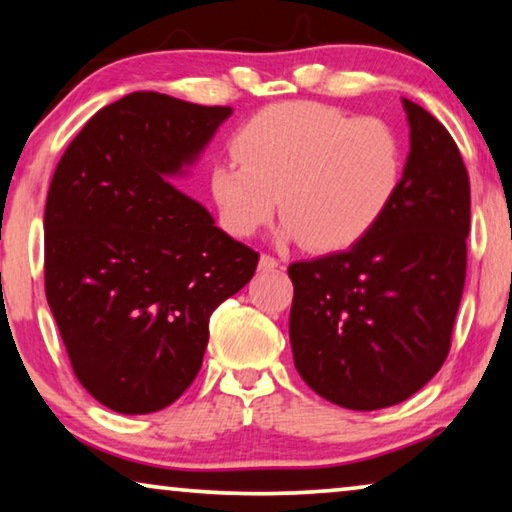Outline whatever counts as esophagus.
I'll list each match as a JSON object with an SVG mask.
<instances>
[{
  "mask_svg": "<svg viewBox=\"0 0 512 512\" xmlns=\"http://www.w3.org/2000/svg\"><path fill=\"white\" fill-rule=\"evenodd\" d=\"M277 267H281V263L277 261V258H272V256H267V254H263L261 258H258V270H261V272H274V270H277Z\"/></svg>",
  "mask_w": 512,
  "mask_h": 512,
  "instance_id": "1",
  "label": "esophagus"
}]
</instances>
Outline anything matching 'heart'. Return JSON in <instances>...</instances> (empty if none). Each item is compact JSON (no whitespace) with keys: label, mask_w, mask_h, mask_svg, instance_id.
I'll return each mask as SVG.
<instances>
[{"label":"heart","mask_w":512,"mask_h":512,"mask_svg":"<svg viewBox=\"0 0 512 512\" xmlns=\"http://www.w3.org/2000/svg\"><path fill=\"white\" fill-rule=\"evenodd\" d=\"M235 162L210 169L222 229L251 238L277 212L283 240L332 254L364 238L403 180V141L387 121L350 119L320 102H281L233 137Z\"/></svg>","instance_id":"heart-1"}]
</instances>
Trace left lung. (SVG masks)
<instances>
[{
  "mask_svg": "<svg viewBox=\"0 0 512 512\" xmlns=\"http://www.w3.org/2000/svg\"><path fill=\"white\" fill-rule=\"evenodd\" d=\"M398 194L357 245L288 267L297 373L329 403L371 412L432 380L451 348L467 270L469 176L453 137L403 98Z\"/></svg>",
  "mask_w": 512,
  "mask_h": 512,
  "instance_id": "obj_1",
  "label": "left lung"
}]
</instances>
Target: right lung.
Masks as SVG:
<instances>
[{
  "label": "right lung",
  "mask_w": 512,
  "mask_h": 512,
  "mask_svg": "<svg viewBox=\"0 0 512 512\" xmlns=\"http://www.w3.org/2000/svg\"><path fill=\"white\" fill-rule=\"evenodd\" d=\"M135 91L91 116L45 203V295L82 387L119 414L183 396L212 311L254 277L258 254L169 183L229 116Z\"/></svg>",
  "instance_id": "add662e5"
}]
</instances>
